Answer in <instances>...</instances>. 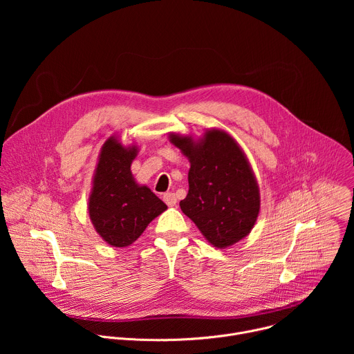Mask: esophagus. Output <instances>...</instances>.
<instances>
[{
    "label": "esophagus",
    "mask_w": 354,
    "mask_h": 354,
    "mask_svg": "<svg viewBox=\"0 0 354 354\" xmlns=\"http://www.w3.org/2000/svg\"><path fill=\"white\" fill-rule=\"evenodd\" d=\"M164 201L169 207L176 206V196H175V193H165L164 194Z\"/></svg>",
    "instance_id": "obj_1"
}]
</instances>
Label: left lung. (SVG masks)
Wrapping results in <instances>:
<instances>
[{
    "instance_id": "obj_1",
    "label": "left lung",
    "mask_w": 354,
    "mask_h": 354,
    "mask_svg": "<svg viewBox=\"0 0 354 354\" xmlns=\"http://www.w3.org/2000/svg\"><path fill=\"white\" fill-rule=\"evenodd\" d=\"M169 141L189 160V192L180 210L216 248L225 249L254 228L261 193L250 164L232 136L209 129L198 138L169 134Z\"/></svg>"
}]
</instances>
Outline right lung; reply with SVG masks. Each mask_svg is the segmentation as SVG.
Returning a JSON list of instances; mask_svg holds the SVG:
<instances>
[{
  "instance_id": "1",
  "label": "right lung",
  "mask_w": 354,
  "mask_h": 354,
  "mask_svg": "<svg viewBox=\"0 0 354 354\" xmlns=\"http://www.w3.org/2000/svg\"><path fill=\"white\" fill-rule=\"evenodd\" d=\"M138 154L136 144L123 145L111 136L100 148L88 198V213L95 231L116 248L131 245L147 225L168 207L131 174Z\"/></svg>"
}]
</instances>
